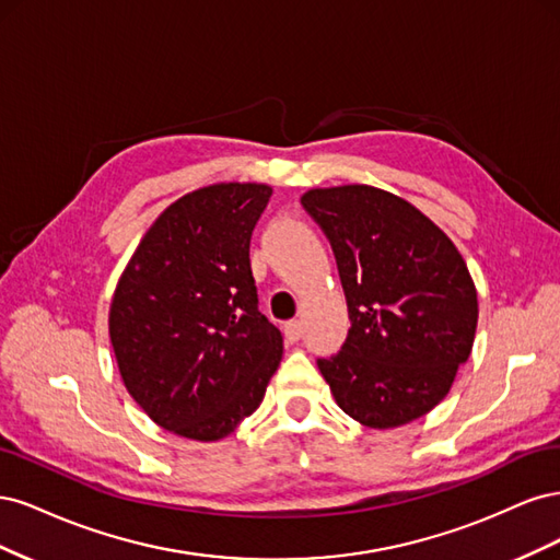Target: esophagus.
<instances>
[{"label": "esophagus", "mask_w": 560, "mask_h": 560, "mask_svg": "<svg viewBox=\"0 0 560 560\" xmlns=\"http://www.w3.org/2000/svg\"><path fill=\"white\" fill-rule=\"evenodd\" d=\"M282 334H284V341H287V343H296L299 338H301V334H303V329H301V322H299V319L287 322L284 329H282Z\"/></svg>", "instance_id": "1"}]
</instances>
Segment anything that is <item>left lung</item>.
I'll return each mask as SVG.
<instances>
[{"label":"left lung","mask_w":560,"mask_h":560,"mask_svg":"<svg viewBox=\"0 0 560 560\" xmlns=\"http://www.w3.org/2000/svg\"><path fill=\"white\" fill-rule=\"evenodd\" d=\"M301 202L334 247L352 322L341 352L317 360L336 404L374 430L430 413L477 334L463 254L409 200L376 186H317Z\"/></svg>","instance_id":"1"}]
</instances>
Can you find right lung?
Instances as JSON below:
<instances>
[{"mask_svg": "<svg viewBox=\"0 0 560 560\" xmlns=\"http://www.w3.org/2000/svg\"><path fill=\"white\" fill-rule=\"evenodd\" d=\"M273 194L217 182L171 202L128 259L109 306L118 374L140 409L194 442H219L259 409L282 334L259 311L249 238Z\"/></svg>", "mask_w": 560, "mask_h": 560, "instance_id": "1", "label": "right lung"}]
</instances>
